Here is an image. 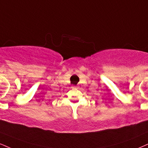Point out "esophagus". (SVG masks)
<instances>
[{"mask_svg":"<svg viewBox=\"0 0 148 148\" xmlns=\"http://www.w3.org/2000/svg\"><path fill=\"white\" fill-rule=\"evenodd\" d=\"M72 88L73 89H76V86H74V87H72Z\"/></svg>","mask_w":148,"mask_h":148,"instance_id":"obj_1","label":"esophagus"}]
</instances>
